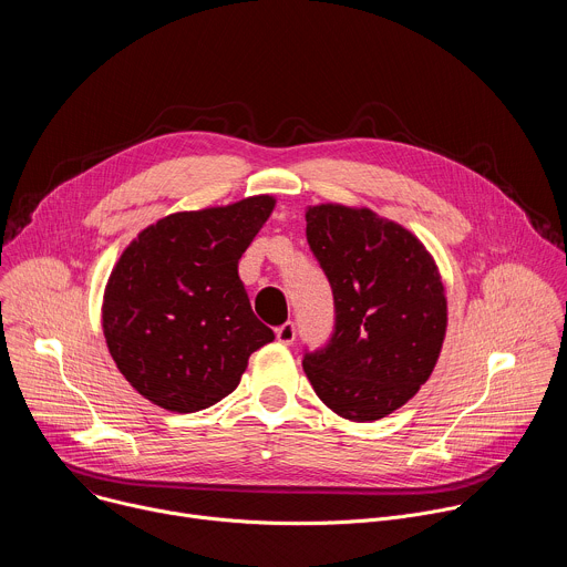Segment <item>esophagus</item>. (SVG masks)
I'll return each mask as SVG.
<instances>
[{
	"label": "esophagus",
	"mask_w": 567,
	"mask_h": 567,
	"mask_svg": "<svg viewBox=\"0 0 567 567\" xmlns=\"http://www.w3.org/2000/svg\"><path fill=\"white\" fill-rule=\"evenodd\" d=\"M276 339L282 343V346H291L293 343V339H296V326L291 320H287L285 326H280L278 330H276Z\"/></svg>",
	"instance_id": "34e87169"
}]
</instances>
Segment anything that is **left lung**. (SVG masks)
<instances>
[{
    "label": "left lung",
    "instance_id": "obj_1",
    "mask_svg": "<svg viewBox=\"0 0 567 567\" xmlns=\"http://www.w3.org/2000/svg\"><path fill=\"white\" fill-rule=\"evenodd\" d=\"M307 241L334 293V334L305 352L318 399L352 422H374L429 381L446 334V296L433 256L370 208L309 206Z\"/></svg>",
    "mask_w": 567,
    "mask_h": 567
}]
</instances>
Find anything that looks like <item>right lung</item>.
<instances>
[{
    "label": "right lung",
    "mask_w": 567,
    "mask_h": 567,
    "mask_svg": "<svg viewBox=\"0 0 567 567\" xmlns=\"http://www.w3.org/2000/svg\"><path fill=\"white\" fill-rule=\"evenodd\" d=\"M276 199L173 213L138 233L103 298L110 354L156 406L197 413L230 394L274 332L251 309L237 262Z\"/></svg>",
    "instance_id": "right-lung-1"
}]
</instances>
